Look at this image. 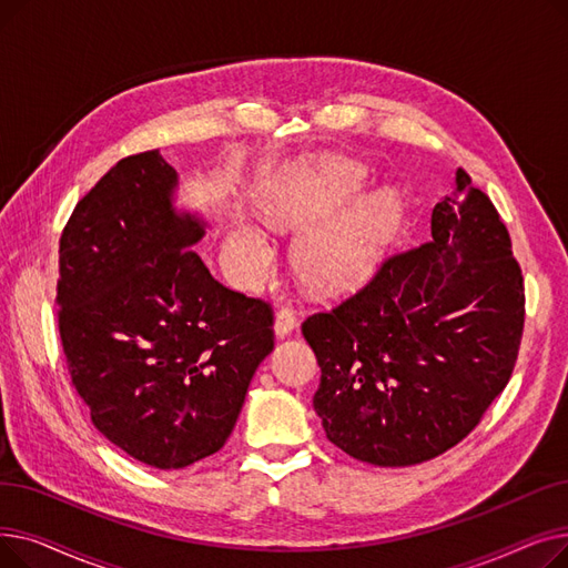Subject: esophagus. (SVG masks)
Returning a JSON list of instances; mask_svg holds the SVG:
<instances>
[{
    "label": "esophagus",
    "instance_id": "esophagus-1",
    "mask_svg": "<svg viewBox=\"0 0 568 568\" xmlns=\"http://www.w3.org/2000/svg\"><path fill=\"white\" fill-rule=\"evenodd\" d=\"M296 326H300V320H296V313L292 308H281L276 313V320H274V332H276V338H287L296 332Z\"/></svg>",
    "mask_w": 568,
    "mask_h": 568
}]
</instances>
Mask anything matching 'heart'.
Here are the masks:
<instances>
[{
    "label": "heart",
    "instance_id": "obj_1",
    "mask_svg": "<svg viewBox=\"0 0 568 568\" xmlns=\"http://www.w3.org/2000/svg\"><path fill=\"white\" fill-rule=\"evenodd\" d=\"M362 186V170L341 156H322L292 176V182L260 200L262 214L276 223H306L329 216ZM400 197L394 191H375L341 214L320 223L304 239L300 268L320 290H341L366 278L382 260L400 223ZM246 268H260L268 248L251 230H236L230 244Z\"/></svg>",
    "mask_w": 568,
    "mask_h": 568
}]
</instances>
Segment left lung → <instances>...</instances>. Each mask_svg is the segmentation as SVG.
<instances>
[{
    "instance_id": "8db88e82",
    "label": "left lung",
    "mask_w": 568,
    "mask_h": 568,
    "mask_svg": "<svg viewBox=\"0 0 568 568\" xmlns=\"http://www.w3.org/2000/svg\"><path fill=\"white\" fill-rule=\"evenodd\" d=\"M433 239L386 257L341 306L302 324L322 379V428L347 456L407 467L449 452L514 373L523 272L490 197L458 168Z\"/></svg>"
}]
</instances>
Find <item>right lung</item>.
Segmentation results:
<instances>
[{
  "mask_svg": "<svg viewBox=\"0 0 568 568\" xmlns=\"http://www.w3.org/2000/svg\"><path fill=\"white\" fill-rule=\"evenodd\" d=\"M159 149L126 156L59 239L57 317L92 424L131 458L182 469L216 454L274 349V311L221 285L191 248L206 223L176 212Z\"/></svg>",
  "mask_w": 568,
  "mask_h": 568,
  "instance_id": "right-lung-1",
  "label": "right lung"
}]
</instances>
